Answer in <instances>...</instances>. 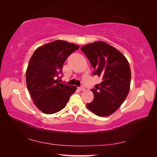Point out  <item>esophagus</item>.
Returning <instances> with one entry per match:
<instances>
[{
  "label": "esophagus",
  "instance_id": "obj_1",
  "mask_svg": "<svg viewBox=\"0 0 157 157\" xmlns=\"http://www.w3.org/2000/svg\"><path fill=\"white\" fill-rule=\"evenodd\" d=\"M78 89L79 90L82 91V90H85V88H84V86H79V87H78Z\"/></svg>",
  "mask_w": 157,
  "mask_h": 157
}]
</instances>
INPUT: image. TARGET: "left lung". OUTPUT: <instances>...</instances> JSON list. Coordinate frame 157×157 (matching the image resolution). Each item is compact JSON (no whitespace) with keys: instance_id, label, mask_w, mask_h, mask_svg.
<instances>
[{"instance_id":"8db88e82","label":"left lung","mask_w":157,"mask_h":157,"mask_svg":"<svg viewBox=\"0 0 157 157\" xmlns=\"http://www.w3.org/2000/svg\"><path fill=\"white\" fill-rule=\"evenodd\" d=\"M94 68L93 75L102 82L91 89L92 102L86 106L100 117L113 114L128 94L131 82L129 63L121 52L104 42H96L81 48Z\"/></svg>"}]
</instances>
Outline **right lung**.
<instances>
[{"label":"right lung","mask_w":157,"mask_h":157,"mask_svg":"<svg viewBox=\"0 0 157 157\" xmlns=\"http://www.w3.org/2000/svg\"><path fill=\"white\" fill-rule=\"evenodd\" d=\"M79 47L73 43L55 40L39 47L29 60L26 84L35 105L46 114L57 113L65 106L76 90L75 86L60 82L63 63Z\"/></svg>","instance_id":"1"}]
</instances>
